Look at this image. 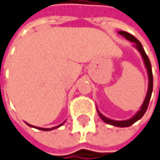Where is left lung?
<instances>
[{"mask_svg": "<svg viewBox=\"0 0 160 160\" xmlns=\"http://www.w3.org/2000/svg\"><path fill=\"white\" fill-rule=\"evenodd\" d=\"M118 34L123 36L125 39H127L128 41L130 42H133L135 45H133V47L137 49V50L140 53L141 57H142V59L144 61V65L146 67V69H147V72H148V92L147 95L145 97V100L140 107V109L138 110L137 112V113L131 117L130 119H127V120H123V121H116V120H112V119H110L108 117L104 116L99 110L97 109L98 112V114L99 116L101 117V119L104 122V123L111 124V125H113V126H118V127H128L130 125H132L134 123H136L137 121H138L139 119H141L143 117V115L145 114L146 111L148 109V103H149V101H150V98H151V94H152L153 91V75H152V68H151V64H150V61H149V58L147 56L146 52L144 50L141 43L138 41V39L134 36L130 35L129 33L127 32H124V31H118Z\"/></svg>", "mask_w": 160, "mask_h": 160, "instance_id": "8db88e82", "label": "left lung"}]
</instances>
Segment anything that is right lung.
I'll return each instance as SVG.
<instances>
[{"label": "right lung", "mask_w": 160, "mask_h": 160, "mask_svg": "<svg viewBox=\"0 0 160 160\" xmlns=\"http://www.w3.org/2000/svg\"><path fill=\"white\" fill-rule=\"evenodd\" d=\"M66 121H64L63 123H61L60 124H58V125H57V126H54V127H51V128H42V127H37V126H35V125H32V124H30V123H27V125H29L30 127H34V128H37V129H39V130H43V131H50V130H54V129H56V128H58V127H60L61 125H63V123H65Z\"/></svg>", "instance_id": "right-lung-1"}]
</instances>
